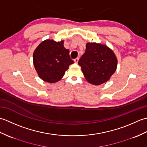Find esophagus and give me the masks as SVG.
<instances>
[{
	"mask_svg": "<svg viewBox=\"0 0 147 147\" xmlns=\"http://www.w3.org/2000/svg\"><path fill=\"white\" fill-rule=\"evenodd\" d=\"M78 61H79L78 57H77V58L74 59V62H76V63H78Z\"/></svg>",
	"mask_w": 147,
	"mask_h": 147,
	"instance_id": "obj_1",
	"label": "esophagus"
}]
</instances>
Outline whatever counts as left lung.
<instances>
[{
    "instance_id": "8db88e82",
    "label": "left lung",
    "mask_w": 147,
    "mask_h": 147,
    "mask_svg": "<svg viewBox=\"0 0 147 147\" xmlns=\"http://www.w3.org/2000/svg\"><path fill=\"white\" fill-rule=\"evenodd\" d=\"M86 51L78 61L87 82L99 85L110 79L116 70L117 60L108 47L87 43Z\"/></svg>"
}]
</instances>
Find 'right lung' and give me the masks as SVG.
I'll return each instance as SVG.
<instances>
[{
	"label": "right lung",
	"mask_w": 147,
	"mask_h": 147,
	"mask_svg": "<svg viewBox=\"0 0 147 147\" xmlns=\"http://www.w3.org/2000/svg\"><path fill=\"white\" fill-rule=\"evenodd\" d=\"M64 41L47 40L37 47L33 53V64L39 77L48 83L61 80L73 64L68 49L64 48Z\"/></svg>",
	"instance_id": "obj_1"
}]
</instances>
